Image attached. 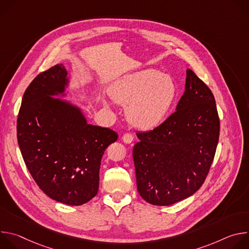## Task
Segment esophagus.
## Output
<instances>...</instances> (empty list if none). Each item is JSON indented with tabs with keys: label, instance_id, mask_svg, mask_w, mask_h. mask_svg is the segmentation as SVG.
Listing matches in <instances>:
<instances>
[{
	"label": "esophagus",
	"instance_id": "34e87169",
	"mask_svg": "<svg viewBox=\"0 0 249 249\" xmlns=\"http://www.w3.org/2000/svg\"><path fill=\"white\" fill-rule=\"evenodd\" d=\"M122 141L125 144H131L133 142V136L130 133H126L122 136Z\"/></svg>",
	"mask_w": 249,
	"mask_h": 249
}]
</instances>
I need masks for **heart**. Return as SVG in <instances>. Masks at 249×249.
<instances>
[{
  "label": "heart",
  "mask_w": 249,
  "mask_h": 249,
  "mask_svg": "<svg viewBox=\"0 0 249 249\" xmlns=\"http://www.w3.org/2000/svg\"><path fill=\"white\" fill-rule=\"evenodd\" d=\"M111 98L126 105V117L136 128L149 130L159 126L167 116L177 95L174 80L156 69L127 74L111 86ZM108 106V102L104 101Z\"/></svg>",
  "instance_id": "b5f03b06"
}]
</instances>
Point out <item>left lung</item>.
I'll return each instance as SVG.
<instances>
[{"instance_id": "8db88e82", "label": "left lung", "mask_w": 249, "mask_h": 249, "mask_svg": "<svg viewBox=\"0 0 249 249\" xmlns=\"http://www.w3.org/2000/svg\"><path fill=\"white\" fill-rule=\"evenodd\" d=\"M175 110L154 130L137 133V188L152 205L169 206L193 195L205 181L219 142L215 97L190 69Z\"/></svg>"}]
</instances>
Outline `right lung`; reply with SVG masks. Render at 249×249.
<instances>
[{
	"instance_id": "right-lung-1",
	"label": "right lung",
	"mask_w": 249,
	"mask_h": 249,
	"mask_svg": "<svg viewBox=\"0 0 249 249\" xmlns=\"http://www.w3.org/2000/svg\"><path fill=\"white\" fill-rule=\"evenodd\" d=\"M71 81L63 64L39 74L26 89L17 123L18 146L31 176L51 199L71 206L98 191L102 156L118 135L88 123L66 98Z\"/></svg>"
}]
</instances>
